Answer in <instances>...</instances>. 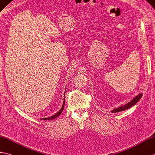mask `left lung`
I'll return each mask as SVG.
<instances>
[{
	"label": "left lung",
	"instance_id": "1",
	"mask_svg": "<svg viewBox=\"0 0 155 155\" xmlns=\"http://www.w3.org/2000/svg\"><path fill=\"white\" fill-rule=\"evenodd\" d=\"M143 96V93H140L137 96H136L134 98H133L130 102L127 103L126 104H125L124 106H121L117 107V108H114L111 111V113H116V112H120V111H124L125 110H127L129 108H130L132 106H134L136 103H137V102L139 101V100L141 99V98Z\"/></svg>",
	"mask_w": 155,
	"mask_h": 155
}]
</instances>
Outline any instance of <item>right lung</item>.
I'll use <instances>...</instances> for the list:
<instances>
[{
  "instance_id": "1",
  "label": "right lung",
  "mask_w": 155,
  "mask_h": 155,
  "mask_svg": "<svg viewBox=\"0 0 155 155\" xmlns=\"http://www.w3.org/2000/svg\"><path fill=\"white\" fill-rule=\"evenodd\" d=\"M64 101H63V106H62V107H61V108L59 110V111H58V112L56 113L55 115H53V116L49 117H45V118H41V120H53V119L59 116V115H61V113H62L63 110H64Z\"/></svg>"
}]
</instances>
